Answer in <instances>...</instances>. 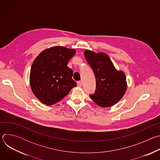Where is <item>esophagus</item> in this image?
I'll return each instance as SVG.
<instances>
[{
    "label": "esophagus",
    "mask_w": 160,
    "mask_h": 160,
    "mask_svg": "<svg viewBox=\"0 0 160 160\" xmlns=\"http://www.w3.org/2000/svg\"><path fill=\"white\" fill-rule=\"evenodd\" d=\"M77 85L78 87H82V81L77 82Z\"/></svg>",
    "instance_id": "1"
}]
</instances>
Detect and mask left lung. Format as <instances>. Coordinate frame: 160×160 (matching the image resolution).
I'll list each match as a JSON object with an SVG mask.
<instances>
[{"label": "left lung", "mask_w": 160, "mask_h": 160, "mask_svg": "<svg viewBox=\"0 0 160 160\" xmlns=\"http://www.w3.org/2000/svg\"><path fill=\"white\" fill-rule=\"evenodd\" d=\"M84 56L92 68L96 81L95 93L90 94V98L103 108L116 104L126 92L125 73L116 70L111 59L105 53H96L86 50Z\"/></svg>", "instance_id": "left-lung-1"}]
</instances>
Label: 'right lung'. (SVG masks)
Returning a JSON list of instances; mask_svg holds the SVG:
<instances>
[{
    "label": "right lung",
    "instance_id": "right-lung-1",
    "mask_svg": "<svg viewBox=\"0 0 160 160\" xmlns=\"http://www.w3.org/2000/svg\"><path fill=\"white\" fill-rule=\"evenodd\" d=\"M76 51L55 46L42 51L34 60L30 70L32 92L40 102L52 105L77 86L72 79L73 72L67 66Z\"/></svg>",
    "mask_w": 160,
    "mask_h": 160
}]
</instances>
